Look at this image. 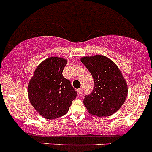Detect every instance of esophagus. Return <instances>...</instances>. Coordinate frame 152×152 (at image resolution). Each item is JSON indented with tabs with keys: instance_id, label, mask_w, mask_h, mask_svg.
I'll use <instances>...</instances> for the list:
<instances>
[{
	"instance_id": "1",
	"label": "esophagus",
	"mask_w": 152,
	"mask_h": 152,
	"mask_svg": "<svg viewBox=\"0 0 152 152\" xmlns=\"http://www.w3.org/2000/svg\"><path fill=\"white\" fill-rule=\"evenodd\" d=\"M77 92H78V94H79V95H82V93H83V89H82V88L78 89Z\"/></svg>"
}]
</instances>
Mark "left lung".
I'll return each mask as SVG.
<instances>
[{"label":"left lung","mask_w":152,"mask_h":152,"mask_svg":"<svg viewBox=\"0 0 152 152\" xmlns=\"http://www.w3.org/2000/svg\"><path fill=\"white\" fill-rule=\"evenodd\" d=\"M81 62L94 81V88L90 94L85 96L84 104L93 115H111L123 105L128 93L121 72L113 61L102 55L85 56Z\"/></svg>","instance_id":"1"}]
</instances>
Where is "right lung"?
I'll list each match as a JSON object with an SVG mask.
<instances>
[{
    "instance_id": "add662e5",
    "label": "right lung",
    "mask_w": 152,
    "mask_h": 152,
    "mask_svg": "<svg viewBox=\"0 0 152 152\" xmlns=\"http://www.w3.org/2000/svg\"><path fill=\"white\" fill-rule=\"evenodd\" d=\"M66 59L50 57L41 62L28 86V99L34 108L46 119H54L67 113L77 92L62 71Z\"/></svg>"
}]
</instances>
